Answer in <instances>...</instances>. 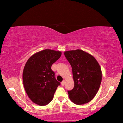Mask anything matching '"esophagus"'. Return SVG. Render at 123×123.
Listing matches in <instances>:
<instances>
[{
    "mask_svg": "<svg viewBox=\"0 0 123 123\" xmlns=\"http://www.w3.org/2000/svg\"><path fill=\"white\" fill-rule=\"evenodd\" d=\"M64 85H65V81H63L61 82V85L62 86H64Z\"/></svg>",
    "mask_w": 123,
    "mask_h": 123,
    "instance_id": "obj_1",
    "label": "esophagus"
}]
</instances>
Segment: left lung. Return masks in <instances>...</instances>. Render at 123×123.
Here are the masks:
<instances>
[{
	"instance_id": "left-lung-1",
	"label": "left lung",
	"mask_w": 123,
	"mask_h": 123,
	"mask_svg": "<svg viewBox=\"0 0 123 123\" xmlns=\"http://www.w3.org/2000/svg\"><path fill=\"white\" fill-rule=\"evenodd\" d=\"M72 68L74 87L68 91L69 98L76 105L91 101L98 91L102 79L101 67L97 60L80 49L64 52Z\"/></svg>"
}]
</instances>
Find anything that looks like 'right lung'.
<instances>
[{"label":"right lung","mask_w":123,"mask_h":123,"mask_svg":"<svg viewBox=\"0 0 123 123\" xmlns=\"http://www.w3.org/2000/svg\"><path fill=\"white\" fill-rule=\"evenodd\" d=\"M61 54L60 51L45 49L34 54L26 62L23 82L26 93L35 104L45 106L53 100L60 83L51 67Z\"/></svg>","instance_id":"add662e5"}]
</instances>
